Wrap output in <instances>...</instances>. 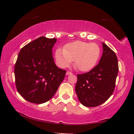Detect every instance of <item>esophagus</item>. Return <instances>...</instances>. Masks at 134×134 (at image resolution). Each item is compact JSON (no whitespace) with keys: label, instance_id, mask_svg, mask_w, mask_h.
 <instances>
[{"label":"esophagus","instance_id":"34e87169","mask_svg":"<svg viewBox=\"0 0 134 134\" xmlns=\"http://www.w3.org/2000/svg\"><path fill=\"white\" fill-rule=\"evenodd\" d=\"M72 74V72H71V71H67L66 72V75H71Z\"/></svg>","mask_w":134,"mask_h":134}]
</instances>
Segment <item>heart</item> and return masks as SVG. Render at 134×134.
I'll return each instance as SVG.
<instances>
[{"label":"heart","instance_id":"b5f03b06","mask_svg":"<svg viewBox=\"0 0 134 134\" xmlns=\"http://www.w3.org/2000/svg\"><path fill=\"white\" fill-rule=\"evenodd\" d=\"M100 52V48L94 42L76 41L65 45L64 49H57L55 57L61 67H67L74 60V65L76 69L88 71L96 65Z\"/></svg>","mask_w":134,"mask_h":134}]
</instances>
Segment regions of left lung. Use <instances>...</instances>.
Returning a JSON list of instances; mask_svg holds the SVG:
<instances>
[{
    "label": "left lung",
    "mask_w": 134,
    "mask_h": 134,
    "mask_svg": "<svg viewBox=\"0 0 134 134\" xmlns=\"http://www.w3.org/2000/svg\"><path fill=\"white\" fill-rule=\"evenodd\" d=\"M99 63L90 71L77 75L75 92L81 103L95 107L107 101L114 92L119 71L116 53L105 44Z\"/></svg>",
    "instance_id": "left-lung-1"
}]
</instances>
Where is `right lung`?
<instances>
[{
	"label": "right lung",
	"mask_w": 134,
	"mask_h": 134,
	"mask_svg": "<svg viewBox=\"0 0 134 134\" xmlns=\"http://www.w3.org/2000/svg\"><path fill=\"white\" fill-rule=\"evenodd\" d=\"M56 38L42 36L20 51L14 68L17 91L26 101L42 104L52 98L66 71L54 63L52 48Z\"/></svg>",
	"instance_id": "right-lung-1"
}]
</instances>
